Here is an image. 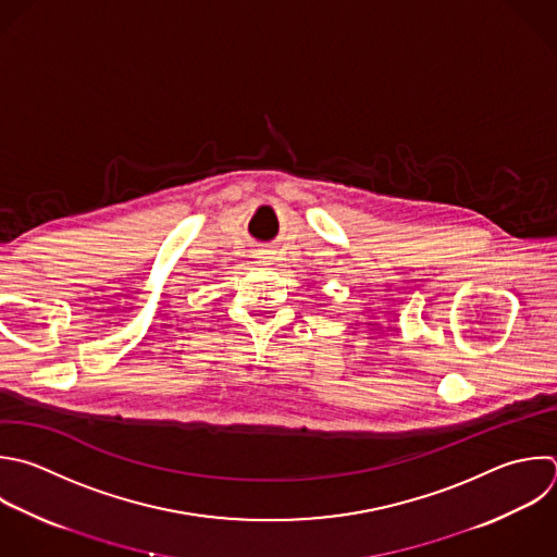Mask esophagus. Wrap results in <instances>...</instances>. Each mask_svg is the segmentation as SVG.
<instances>
[{
    "label": "esophagus",
    "mask_w": 557,
    "mask_h": 557,
    "mask_svg": "<svg viewBox=\"0 0 557 557\" xmlns=\"http://www.w3.org/2000/svg\"><path fill=\"white\" fill-rule=\"evenodd\" d=\"M272 259H274V255H272L270 250H259V252H257V261H259V263H270Z\"/></svg>",
    "instance_id": "esophagus-1"
}]
</instances>
